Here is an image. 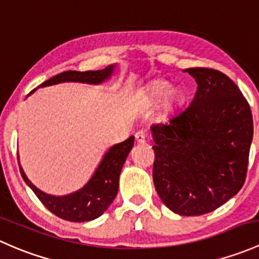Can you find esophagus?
Instances as JSON below:
<instances>
[{
  "instance_id": "34e87169",
  "label": "esophagus",
  "mask_w": 259,
  "mask_h": 259,
  "mask_svg": "<svg viewBox=\"0 0 259 259\" xmlns=\"http://www.w3.org/2000/svg\"><path fill=\"white\" fill-rule=\"evenodd\" d=\"M136 137V141H137L138 143H145L146 142V132L143 130H140L136 132L135 135Z\"/></svg>"
}]
</instances>
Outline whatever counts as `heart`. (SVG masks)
<instances>
[{
  "label": "heart",
  "instance_id": "b5f03b06",
  "mask_svg": "<svg viewBox=\"0 0 259 259\" xmlns=\"http://www.w3.org/2000/svg\"><path fill=\"white\" fill-rule=\"evenodd\" d=\"M169 92V84L167 82L158 81L152 84L148 90V100L151 102L157 103L161 102L164 98V96Z\"/></svg>",
  "mask_w": 259,
  "mask_h": 259
}]
</instances>
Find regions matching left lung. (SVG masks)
<instances>
[{
	"label": "left lung",
	"instance_id": "8db88e82",
	"mask_svg": "<svg viewBox=\"0 0 259 259\" xmlns=\"http://www.w3.org/2000/svg\"><path fill=\"white\" fill-rule=\"evenodd\" d=\"M197 92L191 105L152 126L153 182L181 215L217 209L238 193L248 167L253 118L236 83L213 68H188Z\"/></svg>",
	"mask_w": 259,
	"mask_h": 259
}]
</instances>
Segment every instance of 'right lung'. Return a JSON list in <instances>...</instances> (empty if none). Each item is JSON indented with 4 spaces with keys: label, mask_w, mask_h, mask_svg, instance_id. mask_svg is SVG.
<instances>
[{
    "label": "right lung",
    "mask_w": 259,
    "mask_h": 259,
    "mask_svg": "<svg viewBox=\"0 0 259 259\" xmlns=\"http://www.w3.org/2000/svg\"><path fill=\"white\" fill-rule=\"evenodd\" d=\"M113 68L114 66L112 65L100 71H66L56 74L39 86L46 87L61 83V82H83V83L97 84L107 79L113 72ZM34 90H32V92ZM133 142H135V137L131 136L124 142L114 145L113 147L108 149L89 183L79 191L67 194V196L56 197L44 193L32 185L21 167L20 172L25 182L34 192L37 198L53 214L70 222L92 221L106 212L111 206L112 201L116 198L117 192H118L119 173L130 151L133 147Z\"/></svg>",
    "instance_id": "1"
}]
</instances>
